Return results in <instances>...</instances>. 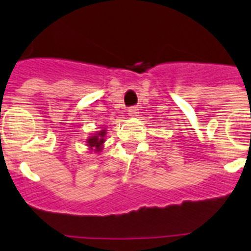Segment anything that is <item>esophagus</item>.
Masks as SVG:
<instances>
[{"instance_id":"esophagus-1","label":"esophagus","mask_w":251,"mask_h":251,"mask_svg":"<svg viewBox=\"0 0 251 251\" xmlns=\"http://www.w3.org/2000/svg\"><path fill=\"white\" fill-rule=\"evenodd\" d=\"M139 110L138 107H130L128 108V116H138Z\"/></svg>"}]
</instances>
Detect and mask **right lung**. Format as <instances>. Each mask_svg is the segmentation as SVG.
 Returning a JSON list of instances; mask_svg holds the SVG:
<instances>
[{
	"mask_svg": "<svg viewBox=\"0 0 251 251\" xmlns=\"http://www.w3.org/2000/svg\"><path fill=\"white\" fill-rule=\"evenodd\" d=\"M104 132H106V130H102V131H100L99 134L95 135V136H91V138L88 139L89 147L96 148V150H101V145L104 143Z\"/></svg>",
	"mask_w": 251,
	"mask_h": 251,
	"instance_id": "obj_1",
	"label": "right lung"
}]
</instances>
